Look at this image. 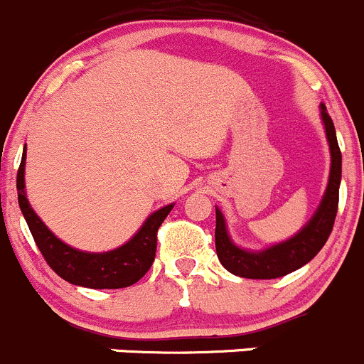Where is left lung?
I'll return each mask as SVG.
<instances>
[{
	"label": "left lung",
	"instance_id": "1",
	"mask_svg": "<svg viewBox=\"0 0 364 364\" xmlns=\"http://www.w3.org/2000/svg\"><path fill=\"white\" fill-rule=\"evenodd\" d=\"M322 121H324L326 135H328L329 149H331V174H329L324 199H322L314 218L306 223V227H303L301 232H297L289 241L274 245V247L262 252H247L237 248L230 241L223 215L220 213V209H216V255L227 271L237 274V277L253 278V280L280 278L284 274L299 269L301 266L310 262L322 250L329 234H331L333 225H335L341 179V151L338 141H336L335 124H333L331 116L326 112L324 105H322Z\"/></svg>",
	"mask_w": 364,
	"mask_h": 364
}]
</instances>
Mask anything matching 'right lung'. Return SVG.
I'll list each match as a JSON object with an SVG mask.
<instances>
[{
	"mask_svg": "<svg viewBox=\"0 0 364 364\" xmlns=\"http://www.w3.org/2000/svg\"><path fill=\"white\" fill-rule=\"evenodd\" d=\"M24 164L26 148L17 171V196L21 211L36 247L58 277L87 289H123L134 285L148 273L156 255V234L174 204L153 213L141 230L123 247L105 253L80 252L58 240L33 211L24 192Z\"/></svg>",
	"mask_w": 364,
	"mask_h": 364,
	"instance_id": "obj_1",
	"label": "right lung"
}]
</instances>
